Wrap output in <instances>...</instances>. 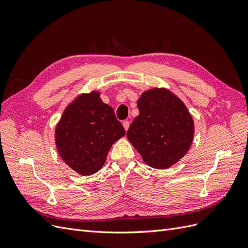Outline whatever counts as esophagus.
<instances>
[{"label":"esophagus","instance_id":"obj_1","mask_svg":"<svg viewBox=\"0 0 248 248\" xmlns=\"http://www.w3.org/2000/svg\"><path fill=\"white\" fill-rule=\"evenodd\" d=\"M123 127H124V129L126 131L128 130V128H129V121H123Z\"/></svg>","mask_w":248,"mask_h":248}]
</instances>
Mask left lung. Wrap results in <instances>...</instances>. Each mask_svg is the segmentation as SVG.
<instances>
[{"instance_id":"obj_1","label":"left lung","mask_w":248,"mask_h":248,"mask_svg":"<svg viewBox=\"0 0 248 248\" xmlns=\"http://www.w3.org/2000/svg\"><path fill=\"white\" fill-rule=\"evenodd\" d=\"M127 139L142 159L154 169H168L188 151L194 124L185 104L167 89H151L138 100Z\"/></svg>"}]
</instances>
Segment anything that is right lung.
<instances>
[{"label": "right lung", "mask_w": 248, "mask_h": 248, "mask_svg": "<svg viewBox=\"0 0 248 248\" xmlns=\"http://www.w3.org/2000/svg\"><path fill=\"white\" fill-rule=\"evenodd\" d=\"M125 133L112 108L102 102L99 92L93 91L79 95L66 108L55 140L67 166L89 176L102 168L110 147Z\"/></svg>", "instance_id": "1"}]
</instances>
